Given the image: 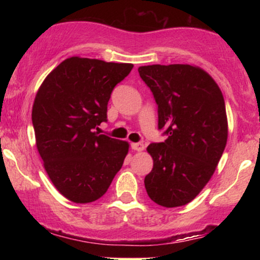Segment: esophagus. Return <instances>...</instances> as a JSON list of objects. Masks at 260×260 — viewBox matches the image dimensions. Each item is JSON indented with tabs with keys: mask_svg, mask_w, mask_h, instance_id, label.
Returning <instances> with one entry per match:
<instances>
[{
	"mask_svg": "<svg viewBox=\"0 0 260 260\" xmlns=\"http://www.w3.org/2000/svg\"><path fill=\"white\" fill-rule=\"evenodd\" d=\"M131 148L133 149V150H136V151H143L144 150V144H143V143H132V144H131Z\"/></svg>",
	"mask_w": 260,
	"mask_h": 260,
	"instance_id": "obj_1",
	"label": "esophagus"
}]
</instances>
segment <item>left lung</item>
<instances>
[{
	"instance_id": "obj_1",
	"label": "left lung",
	"mask_w": 260,
	"mask_h": 260,
	"mask_svg": "<svg viewBox=\"0 0 260 260\" xmlns=\"http://www.w3.org/2000/svg\"><path fill=\"white\" fill-rule=\"evenodd\" d=\"M138 72L157 104L159 129L168 136L147 148L154 165L145 189L161 207H182L199 194L221 159L225 100L215 80L197 66H142Z\"/></svg>"
}]
</instances>
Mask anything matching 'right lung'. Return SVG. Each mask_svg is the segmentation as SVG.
<instances>
[{
	"label": "right lung",
	"mask_w": 260,
	"mask_h": 260,
	"mask_svg": "<svg viewBox=\"0 0 260 260\" xmlns=\"http://www.w3.org/2000/svg\"><path fill=\"white\" fill-rule=\"evenodd\" d=\"M132 68L74 56L39 88L31 111L37 148L53 186L71 202L99 199L123 165L129 144L99 134L98 126L107 121L113 88Z\"/></svg>",
	"instance_id": "1"
}]
</instances>
